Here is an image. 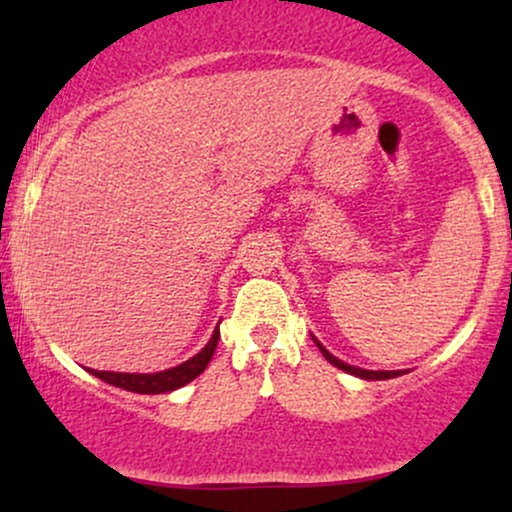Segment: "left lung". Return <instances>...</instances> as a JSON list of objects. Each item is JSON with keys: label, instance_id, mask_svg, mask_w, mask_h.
Instances as JSON below:
<instances>
[{"label": "left lung", "instance_id": "left-lung-1", "mask_svg": "<svg viewBox=\"0 0 512 512\" xmlns=\"http://www.w3.org/2000/svg\"><path fill=\"white\" fill-rule=\"evenodd\" d=\"M315 339V337H313ZM315 344H317V349L322 351V356L327 358V361L332 363V366H337V368H342V370H346V373H351V375H356V378H363V380H390V378H397V375H402V370H363V368H356V366H349V363H344V361H339L337 356H332L330 351L325 349V346H322L320 342H317L315 339Z\"/></svg>", "mask_w": 512, "mask_h": 512}]
</instances>
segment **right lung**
<instances>
[{"label": "right lung", "mask_w": 512, "mask_h": 512, "mask_svg": "<svg viewBox=\"0 0 512 512\" xmlns=\"http://www.w3.org/2000/svg\"><path fill=\"white\" fill-rule=\"evenodd\" d=\"M216 344H219V327H216L209 344L197 356H192L190 361L180 363L175 368L161 370V373H110V370H91V373L105 380V383L122 387V390L139 392V395H161V392H173L190 383V380H195L209 366Z\"/></svg>", "instance_id": "obj_1"}]
</instances>
